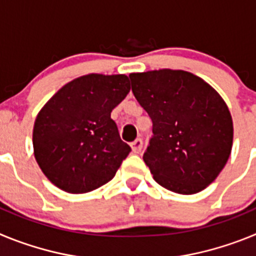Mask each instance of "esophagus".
Masks as SVG:
<instances>
[{
	"label": "esophagus",
	"mask_w": 256,
	"mask_h": 256,
	"mask_svg": "<svg viewBox=\"0 0 256 256\" xmlns=\"http://www.w3.org/2000/svg\"><path fill=\"white\" fill-rule=\"evenodd\" d=\"M142 148V138H137L132 142V150L133 152L138 154Z\"/></svg>",
	"instance_id": "obj_1"
}]
</instances>
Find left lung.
<instances>
[{"mask_svg":"<svg viewBox=\"0 0 256 256\" xmlns=\"http://www.w3.org/2000/svg\"><path fill=\"white\" fill-rule=\"evenodd\" d=\"M136 100L152 120L144 160L169 191L192 195L218 177L230 155L234 124L218 92L188 72L130 76Z\"/></svg>","mask_w":256,"mask_h":256,"instance_id":"obj_1","label":"left lung"}]
</instances>
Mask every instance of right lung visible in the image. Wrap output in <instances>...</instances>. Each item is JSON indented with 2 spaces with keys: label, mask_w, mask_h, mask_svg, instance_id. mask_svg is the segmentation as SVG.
<instances>
[{
  "label": "right lung",
  "mask_w": 256,
  "mask_h": 256,
  "mask_svg": "<svg viewBox=\"0 0 256 256\" xmlns=\"http://www.w3.org/2000/svg\"><path fill=\"white\" fill-rule=\"evenodd\" d=\"M130 90L128 76L88 74L58 90L33 128L40 168L56 187L86 194L104 186L130 152L112 112Z\"/></svg>",
  "instance_id": "obj_1"
}]
</instances>
